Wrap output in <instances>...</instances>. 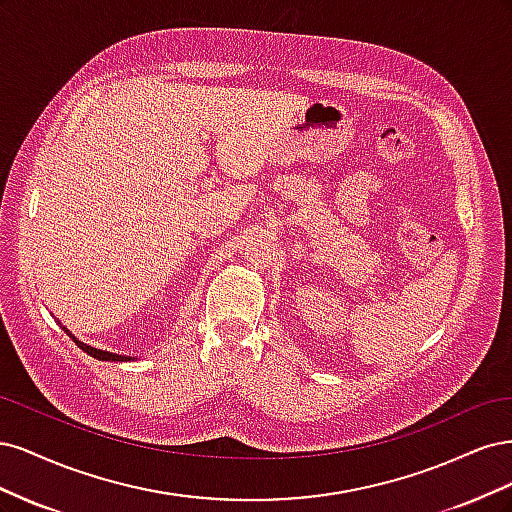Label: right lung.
<instances>
[{
	"label": "right lung",
	"instance_id": "right-lung-1",
	"mask_svg": "<svg viewBox=\"0 0 512 512\" xmlns=\"http://www.w3.org/2000/svg\"><path fill=\"white\" fill-rule=\"evenodd\" d=\"M61 329H64L74 339L76 346H79L83 352H87L89 356H94V359H98V361H132V356H123V354H115V352H106V350H98L94 346H87V344L79 342V339H76L66 327H61Z\"/></svg>",
	"mask_w": 512,
	"mask_h": 512
}]
</instances>
